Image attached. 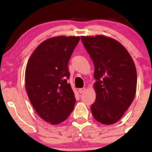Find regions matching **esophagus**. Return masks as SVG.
Listing matches in <instances>:
<instances>
[{"mask_svg": "<svg viewBox=\"0 0 152 152\" xmlns=\"http://www.w3.org/2000/svg\"><path fill=\"white\" fill-rule=\"evenodd\" d=\"M85 90H86V88H79V89H78V93H79V94H82V93H83V92L85 91Z\"/></svg>", "mask_w": 152, "mask_h": 152, "instance_id": "34e87169", "label": "esophagus"}]
</instances>
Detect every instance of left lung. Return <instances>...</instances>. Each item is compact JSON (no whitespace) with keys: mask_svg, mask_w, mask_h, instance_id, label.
<instances>
[{"mask_svg":"<svg viewBox=\"0 0 152 152\" xmlns=\"http://www.w3.org/2000/svg\"><path fill=\"white\" fill-rule=\"evenodd\" d=\"M82 42L94 64L96 101L92 114L99 123L111 125L129 109L137 91L135 64L124 46L103 35L81 36Z\"/></svg>","mask_w":152,"mask_h":152,"instance_id":"left-lung-1","label":"left lung"}]
</instances>
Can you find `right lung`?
Segmentation results:
<instances>
[{"instance_id": "1", "label": "right lung", "mask_w": 152, "mask_h": 152, "mask_svg": "<svg viewBox=\"0 0 152 152\" xmlns=\"http://www.w3.org/2000/svg\"><path fill=\"white\" fill-rule=\"evenodd\" d=\"M79 36L45 40L34 50L26 68V89L35 111L51 125L61 123L74 109L76 98L67 82L69 59Z\"/></svg>"}]
</instances>
